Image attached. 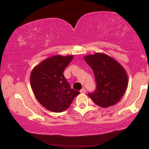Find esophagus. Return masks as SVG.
Returning a JSON list of instances; mask_svg holds the SVG:
<instances>
[{"label":"esophagus","instance_id":"obj_1","mask_svg":"<svg viewBox=\"0 0 149 149\" xmlns=\"http://www.w3.org/2000/svg\"><path fill=\"white\" fill-rule=\"evenodd\" d=\"M86 89H85V88H83V89H81V91H80V93H83V94H84V93H86Z\"/></svg>","mask_w":149,"mask_h":149}]
</instances>
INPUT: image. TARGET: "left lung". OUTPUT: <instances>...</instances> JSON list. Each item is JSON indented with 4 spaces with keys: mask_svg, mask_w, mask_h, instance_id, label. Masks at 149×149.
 Here are the masks:
<instances>
[{
    "mask_svg": "<svg viewBox=\"0 0 149 149\" xmlns=\"http://www.w3.org/2000/svg\"><path fill=\"white\" fill-rule=\"evenodd\" d=\"M84 59L94 73L97 89L89 97L96 104L107 108L122 99L127 87L128 77L123 66L108 55L96 52L85 56Z\"/></svg>",
    "mask_w": 149,
    "mask_h": 149,
    "instance_id": "left-lung-1",
    "label": "left lung"
}]
</instances>
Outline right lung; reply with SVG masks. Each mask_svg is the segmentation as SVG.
Segmentation results:
<instances>
[{
  "instance_id": "right-lung-1",
  "label": "right lung",
  "mask_w": 149,
  "mask_h": 149,
  "mask_svg": "<svg viewBox=\"0 0 149 149\" xmlns=\"http://www.w3.org/2000/svg\"><path fill=\"white\" fill-rule=\"evenodd\" d=\"M73 58V55L52 56L31 71L30 84L33 92L40 104L51 112H61L68 109L80 93L71 89L63 74Z\"/></svg>"
}]
</instances>
